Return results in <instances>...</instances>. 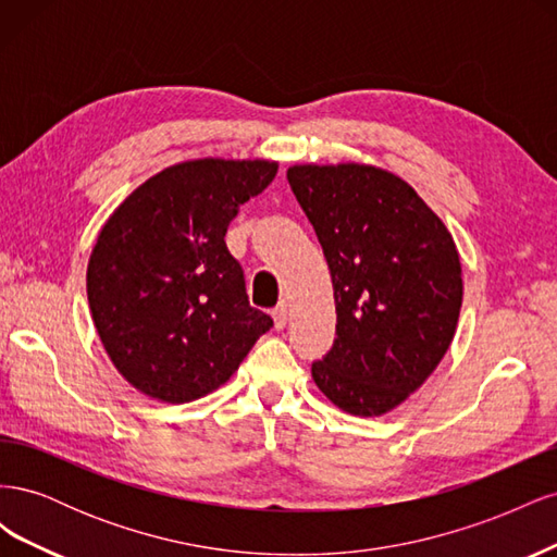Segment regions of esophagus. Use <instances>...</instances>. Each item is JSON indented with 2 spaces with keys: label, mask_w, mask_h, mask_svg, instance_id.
Masks as SVG:
<instances>
[{
  "label": "esophagus",
  "mask_w": 557,
  "mask_h": 557,
  "mask_svg": "<svg viewBox=\"0 0 557 557\" xmlns=\"http://www.w3.org/2000/svg\"><path fill=\"white\" fill-rule=\"evenodd\" d=\"M272 318H274V327L281 332L285 325H288V307L278 305V307L272 311Z\"/></svg>",
  "instance_id": "34e87169"
}]
</instances>
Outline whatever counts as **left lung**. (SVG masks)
Returning <instances> with one entry per match:
<instances>
[{"label": "left lung", "instance_id": "8db88e82", "mask_svg": "<svg viewBox=\"0 0 557 557\" xmlns=\"http://www.w3.org/2000/svg\"><path fill=\"white\" fill-rule=\"evenodd\" d=\"M288 183L330 267L336 339L311 376L334 407L383 416L446 356L462 307L453 234L411 185L374 164H293Z\"/></svg>", "mask_w": 557, "mask_h": 557}]
</instances>
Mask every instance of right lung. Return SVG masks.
<instances>
[{
	"label": "right lung",
	"instance_id": "add662e5",
	"mask_svg": "<svg viewBox=\"0 0 557 557\" xmlns=\"http://www.w3.org/2000/svg\"><path fill=\"white\" fill-rule=\"evenodd\" d=\"M278 172L274 160L199 158L123 199L88 262V305L113 367L150 399L218 391L274 320L252 309L225 232Z\"/></svg>",
	"mask_w": 557,
	"mask_h": 557
}]
</instances>
